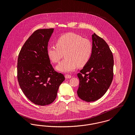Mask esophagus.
<instances>
[{"label":"esophagus","instance_id":"34e87169","mask_svg":"<svg viewBox=\"0 0 135 135\" xmlns=\"http://www.w3.org/2000/svg\"><path fill=\"white\" fill-rule=\"evenodd\" d=\"M65 77L66 78H71L72 77V76L70 75H69V74H66V75H65Z\"/></svg>","mask_w":135,"mask_h":135}]
</instances>
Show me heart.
Masks as SVG:
<instances>
[{
    "label": "heart",
    "instance_id": "1",
    "mask_svg": "<svg viewBox=\"0 0 135 135\" xmlns=\"http://www.w3.org/2000/svg\"><path fill=\"white\" fill-rule=\"evenodd\" d=\"M56 46H49L47 52L49 59L57 63L65 55V59L56 66L58 71L68 73L75 71L77 66L87 63L93 52L91 41L73 33L64 34L56 40Z\"/></svg>",
    "mask_w": 135,
    "mask_h": 135
}]
</instances>
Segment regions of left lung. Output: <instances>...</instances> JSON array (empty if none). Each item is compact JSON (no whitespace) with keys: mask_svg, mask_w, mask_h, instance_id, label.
<instances>
[{"mask_svg":"<svg viewBox=\"0 0 135 135\" xmlns=\"http://www.w3.org/2000/svg\"><path fill=\"white\" fill-rule=\"evenodd\" d=\"M92 41L91 57L77 74V95L88 102L96 101L105 94L113 77V56L108 45L95 33L92 35Z\"/></svg>","mask_w":135,"mask_h":135,"instance_id":"8db88e82","label":"left lung"}]
</instances>
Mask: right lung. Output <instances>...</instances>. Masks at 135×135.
<instances>
[{
    "label": "right lung",
    "instance_id": "obj_1",
    "mask_svg": "<svg viewBox=\"0 0 135 135\" xmlns=\"http://www.w3.org/2000/svg\"><path fill=\"white\" fill-rule=\"evenodd\" d=\"M54 30L35 31L24 43L18 59V80L22 91L31 102L41 106L55 101L65 79L62 74L54 70L47 55Z\"/></svg>",
    "mask_w": 135,
    "mask_h": 135
}]
</instances>
